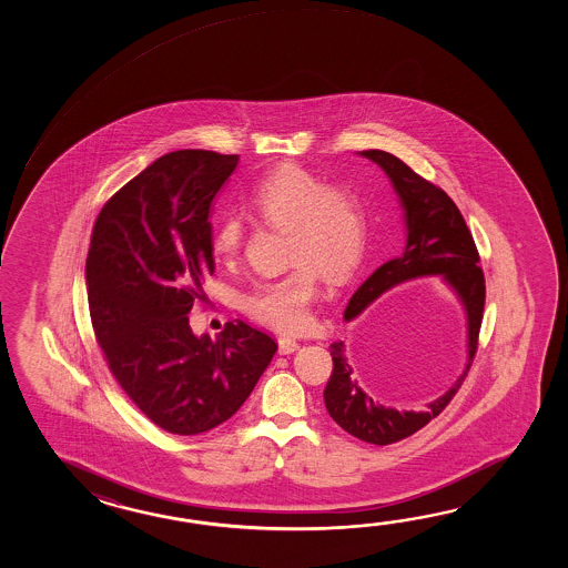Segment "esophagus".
<instances>
[{"label":"esophagus","instance_id":"esophagus-1","mask_svg":"<svg viewBox=\"0 0 568 568\" xmlns=\"http://www.w3.org/2000/svg\"><path fill=\"white\" fill-rule=\"evenodd\" d=\"M278 347L282 355H288L301 347V343L292 337H278Z\"/></svg>","mask_w":568,"mask_h":568}]
</instances>
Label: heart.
<instances>
[{
    "label": "heart",
    "instance_id": "b5f03b06",
    "mask_svg": "<svg viewBox=\"0 0 568 568\" xmlns=\"http://www.w3.org/2000/svg\"><path fill=\"white\" fill-rule=\"evenodd\" d=\"M250 215L286 227L284 274L255 280L243 294V308L255 321L278 331H301L311 323L318 296V272L331 282L349 278L362 264L367 221L362 201L349 189L331 186L302 166H282L260 182L245 201ZM245 223L225 215L213 235V254L230 262L242 252Z\"/></svg>",
    "mask_w": 568,
    "mask_h": 568
}]
</instances>
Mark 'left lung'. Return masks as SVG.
<instances>
[{
    "label": "left lung",
    "instance_id": "left-lung-1",
    "mask_svg": "<svg viewBox=\"0 0 568 568\" xmlns=\"http://www.w3.org/2000/svg\"><path fill=\"white\" fill-rule=\"evenodd\" d=\"M359 154L375 162L392 181L406 219V247L402 255L377 267L351 296L345 308V321L357 318L387 290L426 276H440L448 288L457 294L465 313V345L457 347L453 343V347L445 353L448 367H453L457 375L447 392L430 402L423 412H399L374 402L357 384L345 343L337 341L331 345L333 374L325 387L326 410L349 435L384 447L420 430L447 408L448 402L463 386L477 353L485 306V278L471 231L443 189L424 181L408 164L389 152L365 150Z\"/></svg>",
    "mask_w": 568,
    "mask_h": 568
}]
</instances>
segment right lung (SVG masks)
Here are the masks:
<instances>
[{
	"label": "right lung",
	"instance_id": "1",
	"mask_svg": "<svg viewBox=\"0 0 568 568\" xmlns=\"http://www.w3.org/2000/svg\"><path fill=\"white\" fill-rule=\"evenodd\" d=\"M240 156L179 150L158 158L101 209L87 294L109 372L152 423L201 435L230 420L266 372L276 341L227 323L196 337L189 313L215 272L211 205Z\"/></svg>",
	"mask_w": 568,
	"mask_h": 568
}]
</instances>
